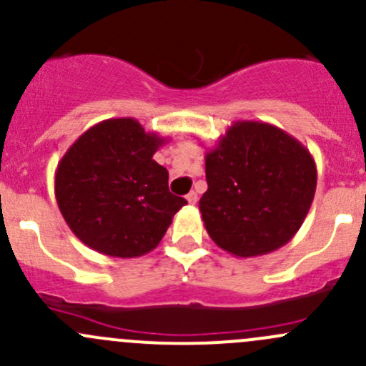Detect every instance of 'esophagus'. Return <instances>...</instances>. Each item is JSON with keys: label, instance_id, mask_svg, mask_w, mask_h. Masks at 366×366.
I'll list each match as a JSON object with an SVG mask.
<instances>
[{"label": "esophagus", "instance_id": "34e87169", "mask_svg": "<svg viewBox=\"0 0 366 366\" xmlns=\"http://www.w3.org/2000/svg\"><path fill=\"white\" fill-rule=\"evenodd\" d=\"M186 200L189 202L191 205H197V202H198V194L194 193V191H191V193L187 194V197H186Z\"/></svg>", "mask_w": 366, "mask_h": 366}]
</instances>
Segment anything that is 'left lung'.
I'll use <instances>...</instances> for the list:
<instances>
[{"label": "left lung", "instance_id": "1", "mask_svg": "<svg viewBox=\"0 0 366 366\" xmlns=\"http://www.w3.org/2000/svg\"><path fill=\"white\" fill-rule=\"evenodd\" d=\"M200 212L224 252L260 257L285 246L301 228L317 187L310 150L265 122L239 120L205 154Z\"/></svg>", "mask_w": 366, "mask_h": 366}]
</instances>
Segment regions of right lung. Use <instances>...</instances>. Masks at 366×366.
Listing matches in <instances>:
<instances>
[{"mask_svg":"<svg viewBox=\"0 0 366 366\" xmlns=\"http://www.w3.org/2000/svg\"><path fill=\"white\" fill-rule=\"evenodd\" d=\"M164 142L134 118H109L70 145L54 173V194L83 244L118 258L159 244L187 204L169 193L168 169L152 159Z\"/></svg>","mask_w":366,"mask_h":366,"instance_id":"1","label":"right lung"}]
</instances>
